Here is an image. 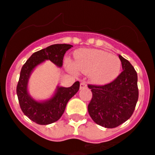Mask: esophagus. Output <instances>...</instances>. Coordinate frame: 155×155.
I'll return each mask as SVG.
<instances>
[{
  "instance_id": "esophagus-1",
  "label": "esophagus",
  "mask_w": 155,
  "mask_h": 155,
  "mask_svg": "<svg viewBox=\"0 0 155 155\" xmlns=\"http://www.w3.org/2000/svg\"><path fill=\"white\" fill-rule=\"evenodd\" d=\"M87 87V83H85V82H81L80 84V88L81 89H83V88H86V87Z\"/></svg>"
}]
</instances>
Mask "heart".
Here are the masks:
<instances>
[{
    "label": "heart",
    "mask_w": 155,
    "mask_h": 155,
    "mask_svg": "<svg viewBox=\"0 0 155 155\" xmlns=\"http://www.w3.org/2000/svg\"><path fill=\"white\" fill-rule=\"evenodd\" d=\"M119 57L108 52L94 49H84L74 53V62L66 60V67L70 72L89 73L91 80L99 84H108L118 77L121 70Z\"/></svg>",
    "instance_id": "b5f03b06"
}]
</instances>
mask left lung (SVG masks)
I'll use <instances>...</instances> for the list:
<instances>
[{"instance_id":"1","label":"left lung","mask_w":155,"mask_h":155,"mask_svg":"<svg viewBox=\"0 0 155 155\" xmlns=\"http://www.w3.org/2000/svg\"><path fill=\"white\" fill-rule=\"evenodd\" d=\"M123 71L104 85L87 84L92 98L87 110L93 121L105 128H115L130 118L139 96L137 74L127 60L119 56Z\"/></svg>"}]
</instances>
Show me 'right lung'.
Returning <instances> with one entry per match:
<instances>
[{
  "mask_svg": "<svg viewBox=\"0 0 155 155\" xmlns=\"http://www.w3.org/2000/svg\"><path fill=\"white\" fill-rule=\"evenodd\" d=\"M71 46L69 44L51 45L34 53L21 68L16 88L19 105L23 113L39 125L53 124L61 118L68 101L78 91L80 82L76 81L69 87H58L51 99L39 102L32 99L27 91L30 74L35 67L45 60H50L58 67H62L64 54Z\"/></svg>",
  "mask_w": 155,
  "mask_h": 155,
  "instance_id": "1",
  "label": "right lung"
}]
</instances>
